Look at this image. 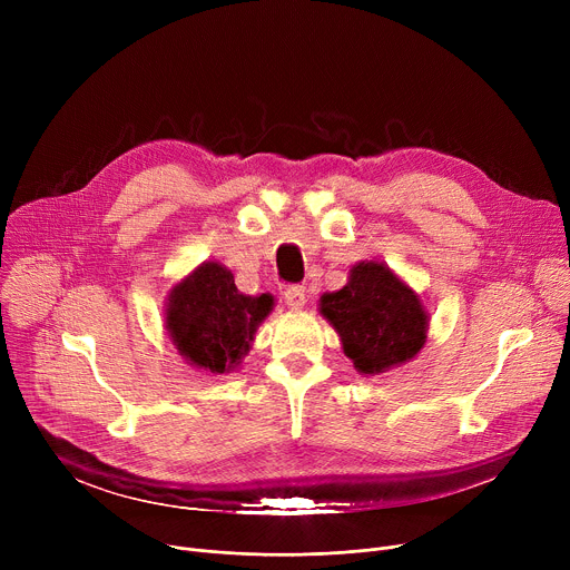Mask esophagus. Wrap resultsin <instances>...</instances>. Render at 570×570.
Returning <instances> with one entry per match:
<instances>
[{
    "instance_id": "obj_1",
    "label": "esophagus",
    "mask_w": 570,
    "mask_h": 570,
    "mask_svg": "<svg viewBox=\"0 0 570 570\" xmlns=\"http://www.w3.org/2000/svg\"><path fill=\"white\" fill-rule=\"evenodd\" d=\"M284 301L291 309H303L305 303H307V291L305 286H288L284 291Z\"/></svg>"
}]
</instances>
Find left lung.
I'll return each instance as SVG.
<instances>
[{
    "mask_svg": "<svg viewBox=\"0 0 570 570\" xmlns=\"http://www.w3.org/2000/svg\"><path fill=\"white\" fill-rule=\"evenodd\" d=\"M321 314L333 323L344 353L363 374L409 363L428 337V314L417 295L376 261L357 263L344 288L325 293Z\"/></svg>",
    "mask_w": 570,
    "mask_h": 570,
    "instance_id": "left-lung-1",
    "label": "left lung"
}]
</instances>
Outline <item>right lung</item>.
Masks as SVG:
<instances>
[{
  "label": "right lung",
  "instance_id": "add662e5",
  "mask_svg": "<svg viewBox=\"0 0 570 570\" xmlns=\"http://www.w3.org/2000/svg\"><path fill=\"white\" fill-rule=\"evenodd\" d=\"M273 295H243L219 263H203L168 297L166 327L191 365L224 374L247 355Z\"/></svg>",
  "mask_w": 570,
  "mask_h": 570
}]
</instances>
